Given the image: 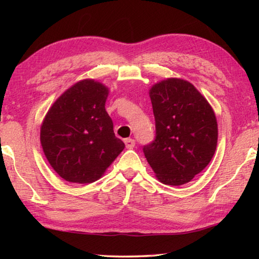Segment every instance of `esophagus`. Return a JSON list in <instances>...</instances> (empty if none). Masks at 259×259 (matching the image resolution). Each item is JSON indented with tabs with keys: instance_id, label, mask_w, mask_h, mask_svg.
Listing matches in <instances>:
<instances>
[{
	"instance_id": "esophagus-1",
	"label": "esophagus",
	"mask_w": 259,
	"mask_h": 259,
	"mask_svg": "<svg viewBox=\"0 0 259 259\" xmlns=\"http://www.w3.org/2000/svg\"><path fill=\"white\" fill-rule=\"evenodd\" d=\"M124 144H125V147L126 148H134L136 142H135L134 139H131V138H126V139H124Z\"/></svg>"
}]
</instances>
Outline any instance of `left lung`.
Segmentation results:
<instances>
[{"mask_svg":"<svg viewBox=\"0 0 259 259\" xmlns=\"http://www.w3.org/2000/svg\"><path fill=\"white\" fill-rule=\"evenodd\" d=\"M155 139L143 148L156 178L165 185L191 182L209 164L217 146L216 115L188 81L166 78L150 90Z\"/></svg>","mask_w":259,"mask_h":259,"instance_id":"obj_1","label":"left lung"}]
</instances>
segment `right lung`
<instances>
[{"instance_id":"obj_1","label":"right lung","mask_w":259,"mask_h":259,"mask_svg":"<svg viewBox=\"0 0 259 259\" xmlns=\"http://www.w3.org/2000/svg\"><path fill=\"white\" fill-rule=\"evenodd\" d=\"M108 88L91 78L67 89L52 104L41 125L47 160L69 183H94L123 151L105 109Z\"/></svg>"}]
</instances>
